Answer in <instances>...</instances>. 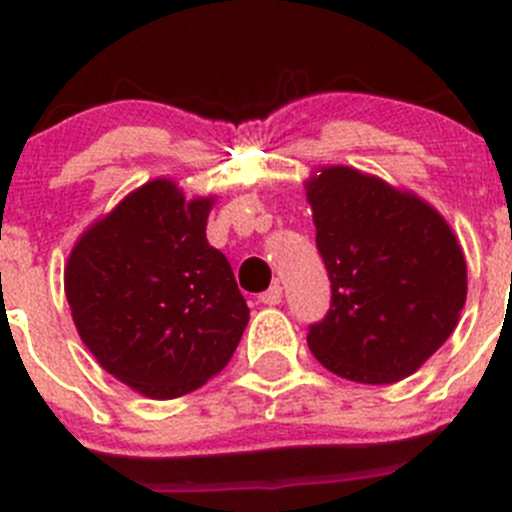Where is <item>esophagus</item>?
Here are the masks:
<instances>
[{
    "mask_svg": "<svg viewBox=\"0 0 512 512\" xmlns=\"http://www.w3.org/2000/svg\"><path fill=\"white\" fill-rule=\"evenodd\" d=\"M260 302L267 304V307H275V304L282 302V287L280 285H272L267 292L260 294Z\"/></svg>",
    "mask_w": 512,
    "mask_h": 512,
    "instance_id": "1",
    "label": "esophagus"
}]
</instances>
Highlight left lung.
<instances>
[{"label": "left lung", "instance_id": "obj_1", "mask_svg": "<svg viewBox=\"0 0 512 512\" xmlns=\"http://www.w3.org/2000/svg\"><path fill=\"white\" fill-rule=\"evenodd\" d=\"M332 304L309 324L322 366L359 384H394L421 369L456 329L466 257L446 220L414 193L347 165L307 180Z\"/></svg>", "mask_w": 512, "mask_h": 512}]
</instances>
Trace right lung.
<instances>
[{
    "label": "right lung",
    "mask_w": 512,
    "mask_h": 512,
    "mask_svg": "<svg viewBox=\"0 0 512 512\" xmlns=\"http://www.w3.org/2000/svg\"><path fill=\"white\" fill-rule=\"evenodd\" d=\"M213 203L151 180L91 225L66 262L81 342L151 399L190 394L220 374L250 319L230 262L205 237Z\"/></svg>",
    "instance_id": "obj_1"
}]
</instances>
